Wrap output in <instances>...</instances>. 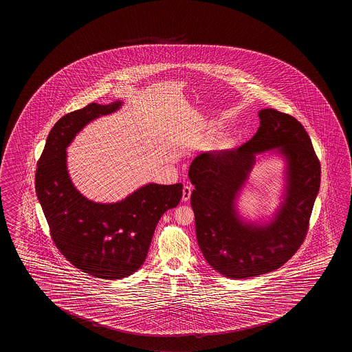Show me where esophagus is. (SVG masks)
I'll use <instances>...</instances> for the list:
<instances>
[{"mask_svg": "<svg viewBox=\"0 0 352 352\" xmlns=\"http://www.w3.org/2000/svg\"><path fill=\"white\" fill-rule=\"evenodd\" d=\"M190 186H189V185H185L184 188H183V197H182V200H183V201L184 202L189 201V199H190Z\"/></svg>", "mask_w": 352, "mask_h": 352, "instance_id": "1", "label": "esophagus"}]
</instances>
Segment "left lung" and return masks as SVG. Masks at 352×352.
I'll return each mask as SVG.
<instances>
[{
	"label": "left lung",
	"instance_id": "1",
	"mask_svg": "<svg viewBox=\"0 0 352 352\" xmlns=\"http://www.w3.org/2000/svg\"><path fill=\"white\" fill-rule=\"evenodd\" d=\"M259 119L247 144L201 153L189 168L199 247L208 265L230 278L259 276L294 256L320 186V163L300 121L275 109L260 110ZM265 151L285 162V190L272 218L252 221L240 214L237 200L256 156Z\"/></svg>",
	"mask_w": 352,
	"mask_h": 352
}]
</instances>
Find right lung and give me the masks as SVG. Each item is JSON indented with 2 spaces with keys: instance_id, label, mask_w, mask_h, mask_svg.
Here are the masks:
<instances>
[{
  "instance_id": "obj_1",
  "label": "right lung",
  "mask_w": 352,
  "mask_h": 352,
  "mask_svg": "<svg viewBox=\"0 0 352 352\" xmlns=\"http://www.w3.org/2000/svg\"><path fill=\"white\" fill-rule=\"evenodd\" d=\"M121 105L120 100L91 103L63 116L47 136L35 174V191L55 245L77 269L107 280L139 270L162 214L178 206L183 195L180 183H148L124 200L102 204L76 189L66 148L87 124Z\"/></svg>"
}]
</instances>
